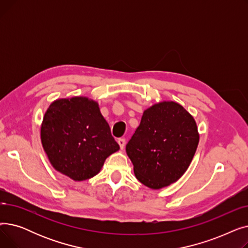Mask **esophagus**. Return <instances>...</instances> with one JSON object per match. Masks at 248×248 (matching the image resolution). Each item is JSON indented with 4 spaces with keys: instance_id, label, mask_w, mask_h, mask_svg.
<instances>
[{
    "instance_id": "34e87169",
    "label": "esophagus",
    "mask_w": 248,
    "mask_h": 248,
    "mask_svg": "<svg viewBox=\"0 0 248 248\" xmlns=\"http://www.w3.org/2000/svg\"><path fill=\"white\" fill-rule=\"evenodd\" d=\"M117 142H119L120 148L123 150L124 148V145H125V140L124 139H119V140H117Z\"/></svg>"
}]
</instances>
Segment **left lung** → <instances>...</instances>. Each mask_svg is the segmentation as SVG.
Segmentation results:
<instances>
[{"label":"left lung","instance_id":"1","mask_svg":"<svg viewBox=\"0 0 248 248\" xmlns=\"http://www.w3.org/2000/svg\"><path fill=\"white\" fill-rule=\"evenodd\" d=\"M199 144L194 117L175 101H161L142 113L125 147L136 178L158 190L178 181L189 168Z\"/></svg>","mask_w":248,"mask_h":248}]
</instances>
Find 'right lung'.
Returning <instances> with one entry per match:
<instances>
[{"label":"right lung","instance_id":"right-lung-1","mask_svg":"<svg viewBox=\"0 0 248 248\" xmlns=\"http://www.w3.org/2000/svg\"><path fill=\"white\" fill-rule=\"evenodd\" d=\"M41 141L55 170L77 182L97 175L107 158L120 150L98 103L85 96L50 104L41 124Z\"/></svg>","mask_w":248,"mask_h":248}]
</instances>
